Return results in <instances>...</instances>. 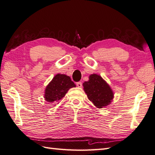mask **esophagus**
Returning <instances> with one entry per match:
<instances>
[{"label": "esophagus", "instance_id": "1", "mask_svg": "<svg viewBox=\"0 0 155 155\" xmlns=\"http://www.w3.org/2000/svg\"><path fill=\"white\" fill-rule=\"evenodd\" d=\"M76 85L78 86V87H82V83L81 81L77 82L76 83Z\"/></svg>", "mask_w": 155, "mask_h": 155}]
</instances>
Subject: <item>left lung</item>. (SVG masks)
<instances>
[{"label":"left lung","mask_w":155,"mask_h":155,"mask_svg":"<svg viewBox=\"0 0 155 155\" xmlns=\"http://www.w3.org/2000/svg\"><path fill=\"white\" fill-rule=\"evenodd\" d=\"M83 89L88 100L97 108H103L110 104L114 93L107 82L99 75L91 74L89 80L83 84Z\"/></svg>","instance_id":"left-lung-1"}]
</instances>
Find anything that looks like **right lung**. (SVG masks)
Here are the masks:
<instances>
[{
    "label": "right lung",
    "instance_id": "right-lung-1",
    "mask_svg": "<svg viewBox=\"0 0 155 155\" xmlns=\"http://www.w3.org/2000/svg\"><path fill=\"white\" fill-rule=\"evenodd\" d=\"M72 87H76V85L69 76L61 74L55 75L46 87L44 96L45 100L51 104L59 101Z\"/></svg>",
    "mask_w": 155,
    "mask_h": 155
}]
</instances>
